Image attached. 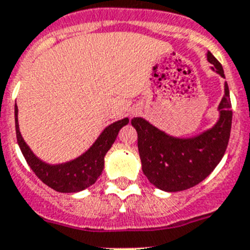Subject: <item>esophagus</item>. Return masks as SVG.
Wrapping results in <instances>:
<instances>
[{
  "mask_svg": "<svg viewBox=\"0 0 250 250\" xmlns=\"http://www.w3.org/2000/svg\"><path fill=\"white\" fill-rule=\"evenodd\" d=\"M138 111H132V115H135Z\"/></svg>",
  "mask_w": 250,
  "mask_h": 250,
  "instance_id": "obj_1",
  "label": "esophagus"
}]
</instances>
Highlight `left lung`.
Listing matches in <instances>:
<instances>
[{"label": "left lung", "instance_id": "obj_1", "mask_svg": "<svg viewBox=\"0 0 250 250\" xmlns=\"http://www.w3.org/2000/svg\"><path fill=\"white\" fill-rule=\"evenodd\" d=\"M211 70L225 77L223 66L210 51L207 54ZM228 83L218 106L219 119L210 129L191 138H176L155 127L143 118L131 125L138 132V149L143 171L151 184L169 193L187 190L203 182L220 163L228 146L231 129Z\"/></svg>", "mask_w": 250, "mask_h": 250}]
</instances>
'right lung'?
Returning <instances> with one entry per match:
<instances>
[{
	"label": "right lung",
	"mask_w": 250,
	"mask_h": 250,
	"mask_svg": "<svg viewBox=\"0 0 250 250\" xmlns=\"http://www.w3.org/2000/svg\"><path fill=\"white\" fill-rule=\"evenodd\" d=\"M17 115H19V109L17 105H15L17 143L28 167L36 174L37 178L41 179V182L59 193H77L91 187L103 173L104 158L106 152L109 151L114 141L116 140L121 127L129 123V119L125 118L110 124L109 126L103 130L94 144L79 158L61 164H47L37 158L23 140L20 132Z\"/></svg>",
	"instance_id": "obj_1"
}]
</instances>
